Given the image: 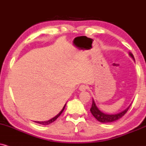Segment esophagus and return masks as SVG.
I'll use <instances>...</instances> for the list:
<instances>
[{
  "instance_id": "esophagus-1",
  "label": "esophagus",
  "mask_w": 146,
  "mask_h": 146,
  "mask_svg": "<svg viewBox=\"0 0 146 146\" xmlns=\"http://www.w3.org/2000/svg\"><path fill=\"white\" fill-rule=\"evenodd\" d=\"M87 89H88V86H87L86 85L83 84L79 86V90H80V91H86Z\"/></svg>"
}]
</instances>
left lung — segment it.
<instances>
[{"mask_svg":"<svg viewBox=\"0 0 146 146\" xmlns=\"http://www.w3.org/2000/svg\"><path fill=\"white\" fill-rule=\"evenodd\" d=\"M129 55L132 57V58L135 60L134 56L133 55L132 53L129 52ZM131 106V104L126 109L123 110V111L119 112L118 114H105L104 112H102V111H100L98 109V108L96 106V103L94 100V99H92V105L91 108H90V111H91L92 115L98 121H100L101 123H111V122H114V121H117L119 119H121L123 116L125 115V114L128 111L129 108Z\"/></svg>","mask_w":146,"mask_h":146,"instance_id":"obj_1","label":"left lung"}]
</instances>
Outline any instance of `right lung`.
Returning <instances> with one entry per match:
<instances>
[{"instance_id": "1", "label": "right lung", "mask_w": 146, "mask_h": 146, "mask_svg": "<svg viewBox=\"0 0 146 146\" xmlns=\"http://www.w3.org/2000/svg\"><path fill=\"white\" fill-rule=\"evenodd\" d=\"M65 106H66V104H64V106H63V108H62V109L61 110V111H60L59 113H58V114H57L56 116H55L54 117H53L52 119H50V120H48V121H35V122L36 123H39V124H41V125H49V124H50V123H53L54 122V121H55V120H56L57 118H58V117H59V116L60 115V114H61V113L62 112H63V110H64V108H65Z\"/></svg>"}]
</instances>
